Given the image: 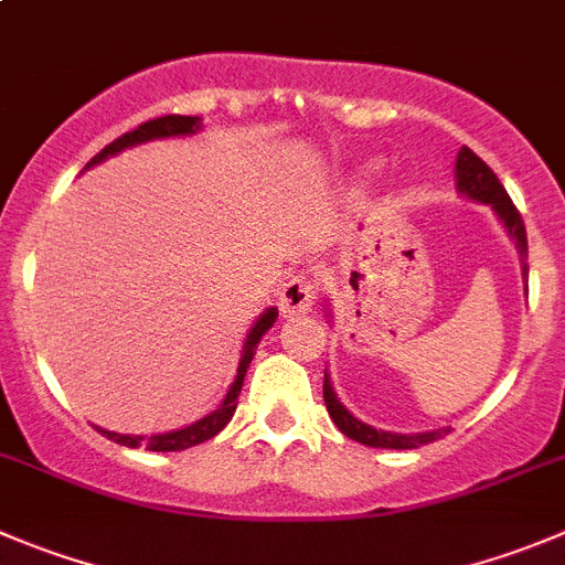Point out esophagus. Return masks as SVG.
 Returning <instances> with one entry per match:
<instances>
[{
  "label": "esophagus",
  "mask_w": 565,
  "mask_h": 565,
  "mask_svg": "<svg viewBox=\"0 0 565 565\" xmlns=\"http://www.w3.org/2000/svg\"><path fill=\"white\" fill-rule=\"evenodd\" d=\"M316 294H319V282L310 271H297L286 282V288L279 291V313L282 316H299L308 313L316 302Z\"/></svg>",
  "instance_id": "esophagus-1"
}]
</instances>
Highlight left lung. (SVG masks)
<instances>
[{
	"label": "left lung",
	"instance_id": "1",
	"mask_svg": "<svg viewBox=\"0 0 565 565\" xmlns=\"http://www.w3.org/2000/svg\"><path fill=\"white\" fill-rule=\"evenodd\" d=\"M455 177H458V191L463 196L475 199V202H482V205H491L497 211V216L502 218L504 230H508L510 238L515 241V249H519L521 257V277L527 279V230H524V222H521V213L515 211V205L510 202L508 191L499 182V177L471 152L469 147H463L458 152V163H455ZM324 405L330 411L332 422L341 429L347 438L358 440V444H366V447L374 449H418L422 444H429V440H438L440 435H447L449 429H433V433H385V429H374L369 424H363L360 418H354L347 407L338 402L335 391H332L330 377L324 372Z\"/></svg>",
	"mask_w": 565,
	"mask_h": 565
}]
</instances>
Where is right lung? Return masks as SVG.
Here are the masks:
<instances>
[{"label": "right lung", "instance_id": "right-lung-1", "mask_svg": "<svg viewBox=\"0 0 565 565\" xmlns=\"http://www.w3.org/2000/svg\"><path fill=\"white\" fill-rule=\"evenodd\" d=\"M196 130H199V116H160V118H152V121H147V125L136 127L132 132H125L121 138H116L113 143H107V147L102 149L96 158H90L88 169H90V166L102 163L105 158H110V154H118L121 149L136 147V143L154 141V138L193 136ZM274 321H277V308H268L266 313H263L260 319L255 321V327H252L249 335H246V341H244V352H241V360H238V374H235L233 385H230V391H227V396H224L222 405H218L213 413H207L205 418L193 422L191 427L174 429V433L149 435V438H143V435H118V433H110V429H99V433L105 435V438L121 444V447L136 449V447H141V444H143L149 452H180V449L196 447V444H202V440H211L213 435L222 433V429L230 424V418H233L235 407H238V394H241V385H244L246 369H249L252 358H255V349H257V343H260L263 332H266L268 327L274 324Z\"/></svg>", "mask_w": 565, "mask_h": 565}]
</instances>
